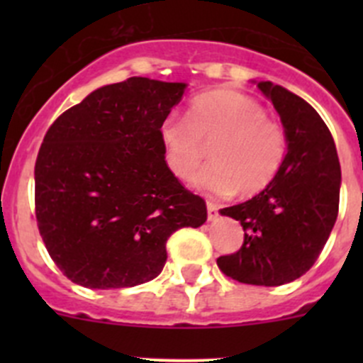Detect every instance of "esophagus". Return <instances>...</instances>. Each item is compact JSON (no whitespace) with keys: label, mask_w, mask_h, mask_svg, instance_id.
<instances>
[{"label":"esophagus","mask_w":363,"mask_h":363,"mask_svg":"<svg viewBox=\"0 0 363 363\" xmlns=\"http://www.w3.org/2000/svg\"><path fill=\"white\" fill-rule=\"evenodd\" d=\"M207 218H208V221H214V219H218V207H216L212 202H207Z\"/></svg>","instance_id":"esophagus-1"}]
</instances>
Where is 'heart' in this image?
Listing matches in <instances>:
<instances>
[{"label": "heart", "mask_w": 363, "mask_h": 363, "mask_svg": "<svg viewBox=\"0 0 363 363\" xmlns=\"http://www.w3.org/2000/svg\"><path fill=\"white\" fill-rule=\"evenodd\" d=\"M164 163L175 177L195 174L211 146L212 163L196 174L203 191L226 196L256 195L272 184L288 155V137L265 116L255 98L235 89H218L195 98L188 117H168L160 130Z\"/></svg>", "instance_id": "obj_1"}]
</instances>
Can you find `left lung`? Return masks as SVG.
I'll use <instances>...</instances> for the list:
<instances>
[{"instance_id":"obj_1","label":"left lung","mask_w":363,"mask_h":363,"mask_svg":"<svg viewBox=\"0 0 363 363\" xmlns=\"http://www.w3.org/2000/svg\"><path fill=\"white\" fill-rule=\"evenodd\" d=\"M258 87L281 116L288 155L272 184L219 211L242 225L244 244L219 256L218 267L239 283L281 286L303 276L330 237L339 212L340 164L330 130L306 100L269 80Z\"/></svg>"}]
</instances>
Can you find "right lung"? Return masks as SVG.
Instances as JSON below:
<instances>
[{
  "label": "right lung",
  "instance_id": "1",
  "mask_svg": "<svg viewBox=\"0 0 363 363\" xmlns=\"http://www.w3.org/2000/svg\"><path fill=\"white\" fill-rule=\"evenodd\" d=\"M186 84L130 77L61 113L35 163V214L57 269L84 288L147 283L175 230L199 228L207 205L168 170L161 124Z\"/></svg>",
  "mask_w": 363,
  "mask_h": 363
}]
</instances>
